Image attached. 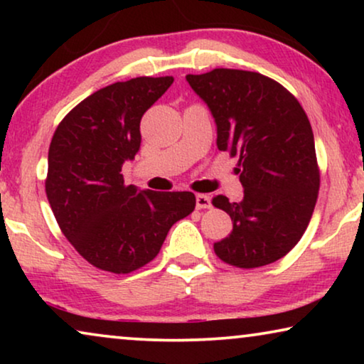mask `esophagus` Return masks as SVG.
Listing matches in <instances>:
<instances>
[{"instance_id": "34e87169", "label": "esophagus", "mask_w": 364, "mask_h": 364, "mask_svg": "<svg viewBox=\"0 0 364 364\" xmlns=\"http://www.w3.org/2000/svg\"><path fill=\"white\" fill-rule=\"evenodd\" d=\"M196 203H197V208L198 210H202V208H210L212 207V200L208 196H203V193H197L196 197Z\"/></svg>"}]
</instances>
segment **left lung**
I'll return each mask as SVG.
<instances>
[{
	"mask_svg": "<svg viewBox=\"0 0 364 364\" xmlns=\"http://www.w3.org/2000/svg\"><path fill=\"white\" fill-rule=\"evenodd\" d=\"M217 124V147L238 156L243 198H212L233 230L213 243L217 257L238 268L280 260L300 242L320 188L315 139L290 91L260 73L218 68L188 74Z\"/></svg>",
	"mask_w": 364,
	"mask_h": 364,
	"instance_id": "left-lung-1",
	"label": "left lung"
}]
</instances>
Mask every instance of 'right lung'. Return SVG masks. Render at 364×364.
I'll list each match as a JSON object with an SVG mask.
<instances>
[{"mask_svg":"<svg viewBox=\"0 0 364 364\" xmlns=\"http://www.w3.org/2000/svg\"><path fill=\"white\" fill-rule=\"evenodd\" d=\"M172 82V76H142L99 89L53 136L49 205L64 237L99 270L121 275L147 265L173 223L196 208L192 192L139 191L121 173L141 147L144 112Z\"/></svg>","mask_w":364,"mask_h":364,"instance_id":"obj_1","label":"right lung"}]
</instances>
